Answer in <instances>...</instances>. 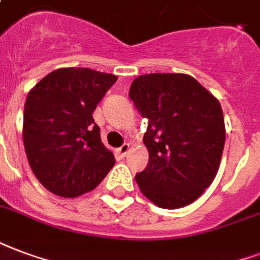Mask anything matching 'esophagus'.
Returning <instances> with one entry per match:
<instances>
[{
    "mask_svg": "<svg viewBox=\"0 0 260 260\" xmlns=\"http://www.w3.org/2000/svg\"><path fill=\"white\" fill-rule=\"evenodd\" d=\"M128 151H129V143H124L121 147L115 150L117 155H120V157H125V155L128 154Z\"/></svg>",
    "mask_w": 260,
    "mask_h": 260,
    "instance_id": "34e87169",
    "label": "esophagus"
}]
</instances>
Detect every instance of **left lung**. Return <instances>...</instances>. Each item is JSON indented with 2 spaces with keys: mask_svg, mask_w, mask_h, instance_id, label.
<instances>
[{
  "mask_svg": "<svg viewBox=\"0 0 260 260\" xmlns=\"http://www.w3.org/2000/svg\"><path fill=\"white\" fill-rule=\"evenodd\" d=\"M129 98L149 121V162L136 174L140 191L165 209L194 203L216 176L226 131L220 103L187 74L136 77Z\"/></svg>",
  "mask_w": 260,
  "mask_h": 260,
  "instance_id": "1",
  "label": "left lung"
}]
</instances>
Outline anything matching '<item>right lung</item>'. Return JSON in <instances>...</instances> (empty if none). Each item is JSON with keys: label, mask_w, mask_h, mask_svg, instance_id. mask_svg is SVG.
I'll return each mask as SVG.
<instances>
[{"label": "right lung", "mask_w": 260, "mask_h": 260, "mask_svg": "<svg viewBox=\"0 0 260 260\" xmlns=\"http://www.w3.org/2000/svg\"><path fill=\"white\" fill-rule=\"evenodd\" d=\"M117 76L69 67L44 77L28 92L23 143L32 174L51 193L77 197L101 183L115 159L102 143L92 113Z\"/></svg>", "instance_id": "right-lung-1"}]
</instances>
